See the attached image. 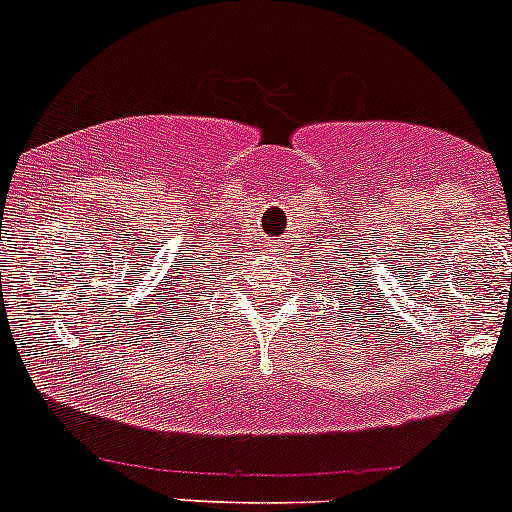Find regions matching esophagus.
I'll return each instance as SVG.
<instances>
[{
  "instance_id": "1",
  "label": "esophagus",
  "mask_w": 512,
  "mask_h": 512,
  "mask_svg": "<svg viewBox=\"0 0 512 512\" xmlns=\"http://www.w3.org/2000/svg\"><path fill=\"white\" fill-rule=\"evenodd\" d=\"M275 245H277V242H275Z\"/></svg>"
}]
</instances>
